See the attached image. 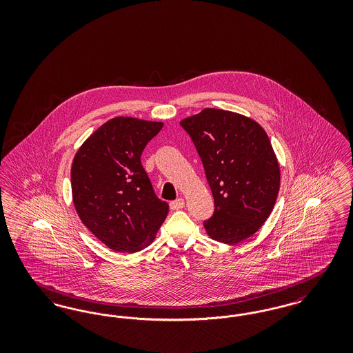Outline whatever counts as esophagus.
Returning <instances> with one entry per match:
<instances>
[{"instance_id": "esophagus-1", "label": "esophagus", "mask_w": 353, "mask_h": 353, "mask_svg": "<svg viewBox=\"0 0 353 353\" xmlns=\"http://www.w3.org/2000/svg\"><path fill=\"white\" fill-rule=\"evenodd\" d=\"M184 206L185 201L183 199H177V200H174V201H172L169 203V208H170L172 210H180V209H183Z\"/></svg>"}]
</instances>
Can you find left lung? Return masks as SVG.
I'll use <instances>...</instances> for the list:
<instances>
[{
	"mask_svg": "<svg viewBox=\"0 0 353 353\" xmlns=\"http://www.w3.org/2000/svg\"><path fill=\"white\" fill-rule=\"evenodd\" d=\"M201 157L214 199L203 222L210 238L235 245L269 219L276 201L281 170L269 136L252 119L205 108L180 121Z\"/></svg>",
	"mask_w": 353,
	"mask_h": 353,
	"instance_id": "1",
	"label": "left lung"
}]
</instances>
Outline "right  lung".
Wrapping results in <instances>:
<instances>
[{"instance_id":"1","label":"right lung","mask_w":353,"mask_h":353,"mask_svg":"<svg viewBox=\"0 0 353 353\" xmlns=\"http://www.w3.org/2000/svg\"><path fill=\"white\" fill-rule=\"evenodd\" d=\"M161 128L159 121L111 119L74 157L71 189L77 213L87 229L115 252L143 250L167 219L168 203L154 194L140 160Z\"/></svg>"}]
</instances>
